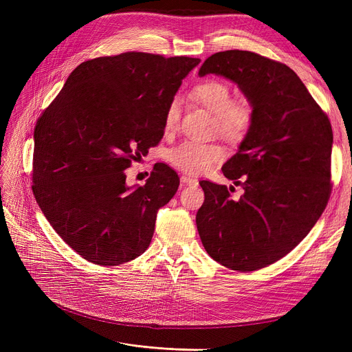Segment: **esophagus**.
I'll return each instance as SVG.
<instances>
[{
	"label": "esophagus",
	"mask_w": 352,
	"mask_h": 352,
	"mask_svg": "<svg viewBox=\"0 0 352 352\" xmlns=\"http://www.w3.org/2000/svg\"><path fill=\"white\" fill-rule=\"evenodd\" d=\"M180 182H182L184 185H197L198 180L194 179V177H190V176L184 175V176H180Z\"/></svg>",
	"instance_id": "1"
}]
</instances>
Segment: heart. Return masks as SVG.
Wrapping results in <instances>:
<instances>
[{"instance_id": "heart-1", "label": "heart", "mask_w": 352, "mask_h": 352, "mask_svg": "<svg viewBox=\"0 0 352 352\" xmlns=\"http://www.w3.org/2000/svg\"><path fill=\"white\" fill-rule=\"evenodd\" d=\"M194 97L216 116L217 129L232 141H238L248 132L252 123V107L247 100L232 101L230 88L225 82L204 80L192 89ZM180 114V102L173 98L164 114L166 131H173ZM225 150L216 142L186 140L168 153V160L177 170L188 175H199L225 158Z\"/></svg>"}]
</instances>
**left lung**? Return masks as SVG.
<instances>
[{
	"label": "left lung",
	"mask_w": 352,
	"mask_h": 352,
	"mask_svg": "<svg viewBox=\"0 0 352 352\" xmlns=\"http://www.w3.org/2000/svg\"><path fill=\"white\" fill-rule=\"evenodd\" d=\"M198 74L238 85L252 107L251 127L221 168L243 194L233 199V186L201 180L199 238L225 267L258 270L291 252L322 216L330 194L332 126L282 63L229 50L210 56Z\"/></svg>",
	"instance_id": "left-lung-1"
}]
</instances>
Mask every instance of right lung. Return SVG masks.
Masks as SVG:
<instances>
[{"mask_svg":"<svg viewBox=\"0 0 352 352\" xmlns=\"http://www.w3.org/2000/svg\"><path fill=\"white\" fill-rule=\"evenodd\" d=\"M199 58L123 52L74 69L35 127L34 194L85 260L117 265L150 247L157 212L179 177L158 163L144 186L124 170L164 135L168 102Z\"/></svg>","mask_w":352,"mask_h":352,"instance_id":"1","label":"right lung"}]
</instances>
